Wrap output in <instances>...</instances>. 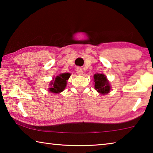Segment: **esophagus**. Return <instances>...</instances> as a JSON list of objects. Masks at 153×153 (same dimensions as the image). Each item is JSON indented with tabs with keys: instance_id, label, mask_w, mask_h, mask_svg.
I'll return each instance as SVG.
<instances>
[{
	"instance_id": "obj_1",
	"label": "esophagus",
	"mask_w": 153,
	"mask_h": 153,
	"mask_svg": "<svg viewBox=\"0 0 153 153\" xmlns=\"http://www.w3.org/2000/svg\"><path fill=\"white\" fill-rule=\"evenodd\" d=\"M76 71H77V74L79 75V76H81V75L83 74V70H82V69L78 68V69H77Z\"/></svg>"
}]
</instances>
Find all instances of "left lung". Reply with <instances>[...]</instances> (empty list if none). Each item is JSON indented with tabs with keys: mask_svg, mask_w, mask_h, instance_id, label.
Wrapping results in <instances>:
<instances>
[{
	"mask_svg": "<svg viewBox=\"0 0 153 153\" xmlns=\"http://www.w3.org/2000/svg\"><path fill=\"white\" fill-rule=\"evenodd\" d=\"M94 87L96 90L100 94H107L110 92L111 86L106 76L102 74H96L94 76Z\"/></svg>",
	"mask_w": 153,
	"mask_h": 153,
	"instance_id": "left-lung-1",
	"label": "left lung"
}]
</instances>
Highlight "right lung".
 Masks as SVG:
<instances>
[{"label":"right lung","instance_id":"right-lung-1","mask_svg":"<svg viewBox=\"0 0 153 153\" xmlns=\"http://www.w3.org/2000/svg\"><path fill=\"white\" fill-rule=\"evenodd\" d=\"M70 74L63 73L61 74L59 76L53 78V81L50 83L51 88H49V91L51 93L59 94L62 92L66 87L67 85V81L70 77Z\"/></svg>","mask_w":153,"mask_h":153}]
</instances>
